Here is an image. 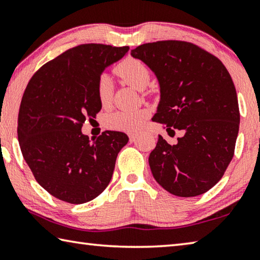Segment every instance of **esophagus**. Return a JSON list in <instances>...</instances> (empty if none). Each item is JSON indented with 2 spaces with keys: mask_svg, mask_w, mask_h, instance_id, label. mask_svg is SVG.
<instances>
[{
  "mask_svg": "<svg viewBox=\"0 0 260 260\" xmlns=\"http://www.w3.org/2000/svg\"><path fill=\"white\" fill-rule=\"evenodd\" d=\"M139 135V132H128V136H129V140L133 142V141L135 140L136 136Z\"/></svg>",
  "mask_w": 260,
  "mask_h": 260,
  "instance_id": "esophagus-1",
  "label": "esophagus"
}]
</instances>
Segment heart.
Returning a JSON list of instances; mask_svg holds the SVG:
<instances>
[{
  "mask_svg": "<svg viewBox=\"0 0 260 260\" xmlns=\"http://www.w3.org/2000/svg\"><path fill=\"white\" fill-rule=\"evenodd\" d=\"M114 73L127 85L138 90H143L150 83L151 70L146 63L138 58L128 57L121 60L114 68ZM96 93L100 103L109 105L113 98V83L107 74L100 76L96 85ZM149 116L147 109L129 110V111H117L105 118L108 127L117 131H134L144 124Z\"/></svg>",
  "mask_w": 260,
  "mask_h": 260,
  "instance_id": "b5f03b06",
  "label": "heart"
}]
</instances>
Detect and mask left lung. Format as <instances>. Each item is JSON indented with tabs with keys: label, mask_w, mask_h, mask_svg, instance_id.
<instances>
[{
	"label": "left lung",
	"mask_w": 260,
	"mask_h": 260,
	"mask_svg": "<svg viewBox=\"0 0 260 260\" xmlns=\"http://www.w3.org/2000/svg\"><path fill=\"white\" fill-rule=\"evenodd\" d=\"M155 72L160 101L152 120L182 131L178 143L158 136L149 165L171 193L193 197L210 190L234 156L240 110L230 72L217 57L190 42L144 43L131 51Z\"/></svg>",
	"instance_id": "left-lung-1"
}]
</instances>
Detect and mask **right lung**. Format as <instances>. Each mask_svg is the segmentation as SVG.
<instances>
[{
    "instance_id": "1",
    "label": "right lung",
    "mask_w": 260,
    "mask_h": 260,
    "mask_svg": "<svg viewBox=\"0 0 260 260\" xmlns=\"http://www.w3.org/2000/svg\"><path fill=\"white\" fill-rule=\"evenodd\" d=\"M128 50L100 43L73 47L42 65L26 87L17 128L20 150L38 183L56 199L86 203L112 178L128 136L105 131L90 141L81 127L102 109L100 76Z\"/></svg>"
}]
</instances>
